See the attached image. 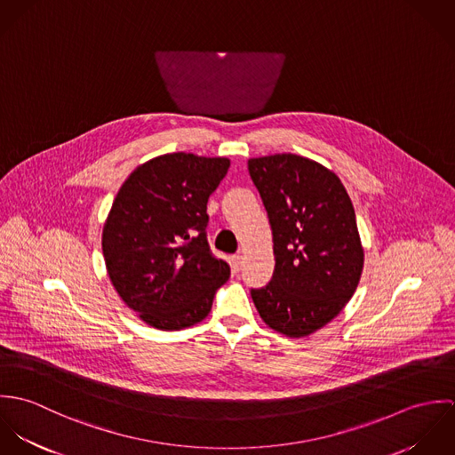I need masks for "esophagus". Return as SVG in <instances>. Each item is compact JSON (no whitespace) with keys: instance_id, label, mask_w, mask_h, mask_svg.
<instances>
[{"instance_id":"34e87169","label":"esophagus","mask_w":455,"mask_h":455,"mask_svg":"<svg viewBox=\"0 0 455 455\" xmlns=\"http://www.w3.org/2000/svg\"><path fill=\"white\" fill-rule=\"evenodd\" d=\"M231 264H233V269H235V271H240L242 266H243V256H242V254H235V256L231 258Z\"/></svg>"}]
</instances>
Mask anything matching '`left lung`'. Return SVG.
<instances>
[{
    "mask_svg": "<svg viewBox=\"0 0 455 455\" xmlns=\"http://www.w3.org/2000/svg\"><path fill=\"white\" fill-rule=\"evenodd\" d=\"M273 231L275 273L252 289L260 319L289 338L331 323L361 280L364 249L355 212L336 173L296 154L249 159Z\"/></svg>",
    "mask_w": 455,
    "mask_h": 455,
    "instance_id": "1",
    "label": "left lung"
}]
</instances>
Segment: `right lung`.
<instances>
[{
  "label": "right lung",
  "instance_id": "obj_1",
  "mask_svg": "<svg viewBox=\"0 0 455 455\" xmlns=\"http://www.w3.org/2000/svg\"><path fill=\"white\" fill-rule=\"evenodd\" d=\"M228 157L157 156L132 170L103 226L110 282L145 324L180 331L201 323L229 278L206 242V203Z\"/></svg>",
  "mask_w": 455,
  "mask_h": 455
}]
</instances>
